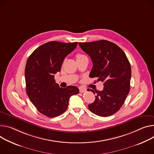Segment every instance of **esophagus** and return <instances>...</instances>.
I'll list each match as a JSON object with an SVG mask.
<instances>
[{
    "label": "esophagus",
    "instance_id": "34e87169",
    "mask_svg": "<svg viewBox=\"0 0 154 154\" xmlns=\"http://www.w3.org/2000/svg\"><path fill=\"white\" fill-rule=\"evenodd\" d=\"M79 91L80 93H84L87 91V89L85 88H83V87H80L79 88Z\"/></svg>",
    "mask_w": 154,
    "mask_h": 154
}]
</instances>
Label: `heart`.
Wrapping results in <instances>:
<instances>
[{
	"instance_id": "heart-1",
	"label": "heart",
	"mask_w": 154,
	"mask_h": 154,
	"mask_svg": "<svg viewBox=\"0 0 154 154\" xmlns=\"http://www.w3.org/2000/svg\"><path fill=\"white\" fill-rule=\"evenodd\" d=\"M85 56H84L82 54H80V53H78L76 54V60H78V59H80L81 58H83V57H85Z\"/></svg>"
}]
</instances>
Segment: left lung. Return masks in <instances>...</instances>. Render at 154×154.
Segmentation results:
<instances>
[{
	"mask_svg": "<svg viewBox=\"0 0 154 154\" xmlns=\"http://www.w3.org/2000/svg\"><path fill=\"white\" fill-rule=\"evenodd\" d=\"M79 45L92 60L89 76L104 82L103 90L96 91L94 101L88 105L90 110L101 117L114 114L123 104L130 89L131 69L127 56L118 45L106 40ZM90 90L95 94L93 90Z\"/></svg>",
	"mask_w": 154,
	"mask_h": 154,
	"instance_id": "8db88e82",
	"label": "left lung"
}]
</instances>
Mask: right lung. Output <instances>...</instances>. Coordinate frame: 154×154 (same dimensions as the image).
<instances>
[{
  "label": "right lung",
  "mask_w": 154,
  "mask_h": 154,
  "mask_svg": "<svg viewBox=\"0 0 154 154\" xmlns=\"http://www.w3.org/2000/svg\"><path fill=\"white\" fill-rule=\"evenodd\" d=\"M77 45V42L51 41L36 48L27 59L25 67L27 94L39 112L48 117L64 113L70 97L79 93L75 86L60 87L54 75L60 72L64 58Z\"/></svg>",
  "instance_id": "obj_1"
}]
</instances>
